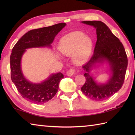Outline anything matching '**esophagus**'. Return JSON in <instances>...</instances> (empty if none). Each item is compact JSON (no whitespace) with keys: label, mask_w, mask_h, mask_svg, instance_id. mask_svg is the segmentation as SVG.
<instances>
[{"label":"esophagus","mask_w":135,"mask_h":135,"mask_svg":"<svg viewBox=\"0 0 135 135\" xmlns=\"http://www.w3.org/2000/svg\"><path fill=\"white\" fill-rule=\"evenodd\" d=\"M75 69L74 68H71L69 70H68V71L67 72V75L68 76H71L73 75V74L75 73Z\"/></svg>","instance_id":"esophagus-1"}]
</instances>
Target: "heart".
<instances>
[{
    "label": "heart",
    "mask_w": 135,
    "mask_h": 135,
    "mask_svg": "<svg viewBox=\"0 0 135 135\" xmlns=\"http://www.w3.org/2000/svg\"><path fill=\"white\" fill-rule=\"evenodd\" d=\"M92 41L89 37L81 32H73L64 36L61 39L59 50L66 56L73 55L77 63L85 62L90 56Z\"/></svg>",
    "instance_id": "heart-1"
}]
</instances>
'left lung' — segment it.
Masks as SVG:
<instances>
[{
  "instance_id": "left-lung-1",
  "label": "left lung",
  "mask_w": 135,
  "mask_h": 135,
  "mask_svg": "<svg viewBox=\"0 0 135 135\" xmlns=\"http://www.w3.org/2000/svg\"><path fill=\"white\" fill-rule=\"evenodd\" d=\"M82 23L96 28L97 41L92 56L82 66L86 72V82L81 91L86 96L96 101L108 99L117 92L124 82L128 66V58L122 43L111 32L104 22L100 21H85ZM104 59L111 65L112 76L107 84L97 85L89 74L92 66Z\"/></svg>"
}]
</instances>
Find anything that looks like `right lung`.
Masks as SVG:
<instances>
[{"mask_svg":"<svg viewBox=\"0 0 135 135\" xmlns=\"http://www.w3.org/2000/svg\"><path fill=\"white\" fill-rule=\"evenodd\" d=\"M64 22L28 31L14 45L10 55L11 81L24 99L37 104L47 102L56 95L59 82L64 78L61 73L52 74L41 84H32L27 81L21 69V59L25 49L31 47L50 46L53 40L65 26Z\"/></svg>","mask_w":135,"mask_h":135,"instance_id":"right-lung-1","label":"right lung"}]
</instances>
